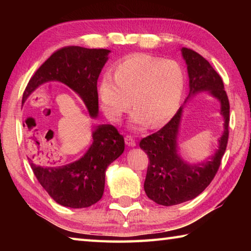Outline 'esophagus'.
I'll return each mask as SVG.
<instances>
[{
  "instance_id": "esophagus-1",
  "label": "esophagus",
  "mask_w": 251,
  "mask_h": 251,
  "mask_svg": "<svg viewBox=\"0 0 251 251\" xmlns=\"http://www.w3.org/2000/svg\"><path fill=\"white\" fill-rule=\"evenodd\" d=\"M125 143H126V145L131 146V147L136 146V141L131 135H126L125 136Z\"/></svg>"
}]
</instances>
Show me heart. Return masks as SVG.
Instances as JSON below:
<instances>
[{
    "mask_svg": "<svg viewBox=\"0 0 251 251\" xmlns=\"http://www.w3.org/2000/svg\"><path fill=\"white\" fill-rule=\"evenodd\" d=\"M184 91V71L177 62L134 54L115 66L114 78L109 74L101 78L99 95L110 122H120L134 104L136 126L158 127L175 115Z\"/></svg>",
    "mask_w": 251,
    "mask_h": 251,
    "instance_id": "heart-1",
    "label": "heart"
}]
</instances>
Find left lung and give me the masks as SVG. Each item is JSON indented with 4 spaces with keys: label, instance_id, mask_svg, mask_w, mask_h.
<instances>
[{
    "label": "left lung",
    "instance_id": "left-lung-1",
    "mask_svg": "<svg viewBox=\"0 0 251 251\" xmlns=\"http://www.w3.org/2000/svg\"><path fill=\"white\" fill-rule=\"evenodd\" d=\"M181 52L189 75L190 91L187 99L201 91H208L217 97L222 104L225 129L214 156L196 165L187 164L177 154V134L182 107L158 131L142 139L139 147L150 159L144 189L148 198L163 206L192 201L206 189L218 172L229 136L230 106L222 77L201 54L187 48H182Z\"/></svg>",
    "mask_w": 251,
    "mask_h": 251
}]
</instances>
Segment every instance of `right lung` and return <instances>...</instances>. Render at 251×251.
<instances>
[{
    "label": "right lung",
    "instance_id": "1",
    "mask_svg": "<svg viewBox=\"0 0 251 251\" xmlns=\"http://www.w3.org/2000/svg\"><path fill=\"white\" fill-rule=\"evenodd\" d=\"M110 50L64 46L50 55L25 87L22 103L39 85L58 80L82 97L92 117L99 113L97 79ZM123 135L115 126L99 125L93 131V144L82 158L62 165L50 159L39 163L28 157L29 165L42 187L59 205L85 208L103 196L106 168L124 151Z\"/></svg>",
    "mask_w": 251,
    "mask_h": 251
}]
</instances>
